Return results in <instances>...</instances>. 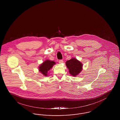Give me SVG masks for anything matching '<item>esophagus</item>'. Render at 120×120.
I'll use <instances>...</instances> for the list:
<instances>
[{"label": "esophagus", "instance_id": "1", "mask_svg": "<svg viewBox=\"0 0 120 120\" xmlns=\"http://www.w3.org/2000/svg\"><path fill=\"white\" fill-rule=\"evenodd\" d=\"M63 60H60L59 61V63H63Z\"/></svg>", "mask_w": 120, "mask_h": 120}]
</instances>
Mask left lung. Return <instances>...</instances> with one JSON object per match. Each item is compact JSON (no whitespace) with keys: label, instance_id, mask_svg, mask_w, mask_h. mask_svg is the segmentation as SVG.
Returning <instances> with one entry per match:
<instances>
[{"label":"left lung","instance_id":"left-lung-1","mask_svg":"<svg viewBox=\"0 0 120 120\" xmlns=\"http://www.w3.org/2000/svg\"><path fill=\"white\" fill-rule=\"evenodd\" d=\"M66 65L68 69L69 73L74 76L77 75L82 70V64L75 58L67 61Z\"/></svg>","mask_w":120,"mask_h":120}]
</instances>
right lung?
<instances>
[{
    "label": "right lung",
    "instance_id": "obj_1",
    "mask_svg": "<svg viewBox=\"0 0 120 120\" xmlns=\"http://www.w3.org/2000/svg\"><path fill=\"white\" fill-rule=\"evenodd\" d=\"M56 63L53 61L49 60H46L44 62L42 63L39 68V70L40 72L45 76L48 75V71L50 69L52 68L53 66Z\"/></svg>",
    "mask_w": 120,
    "mask_h": 120
}]
</instances>
